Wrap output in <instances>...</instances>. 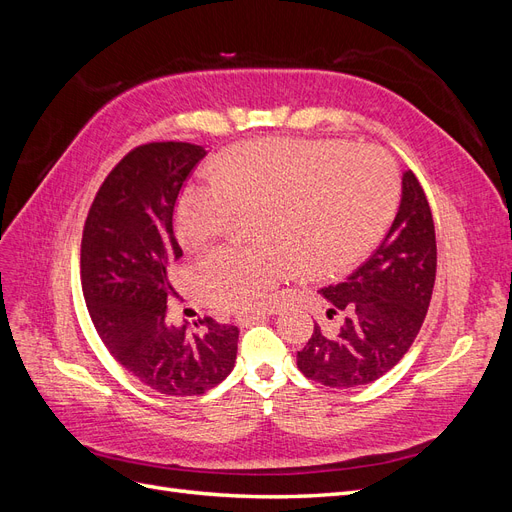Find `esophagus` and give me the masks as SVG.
<instances>
[{
  "instance_id": "1",
  "label": "esophagus",
  "mask_w": 512,
  "mask_h": 512,
  "mask_svg": "<svg viewBox=\"0 0 512 512\" xmlns=\"http://www.w3.org/2000/svg\"><path fill=\"white\" fill-rule=\"evenodd\" d=\"M271 312H250V314H239L237 316V322L241 324V327H250V324H256L258 320L267 318Z\"/></svg>"
}]
</instances>
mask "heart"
I'll list each match as a JSON object with an SVG mask.
<instances>
[{
	"instance_id": "heart-1",
	"label": "heart",
	"mask_w": 512,
	"mask_h": 512,
	"mask_svg": "<svg viewBox=\"0 0 512 512\" xmlns=\"http://www.w3.org/2000/svg\"><path fill=\"white\" fill-rule=\"evenodd\" d=\"M399 200L395 162L376 147L350 143H245L218 177L185 188L175 211L183 247L196 252L224 237L243 211H256V245H226L196 267L203 299L245 312L269 299L294 260L307 275L356 265L389 228Z\"/></svg>"
}]
</instances>
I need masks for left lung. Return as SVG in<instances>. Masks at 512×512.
I'll return each instance as SVG.
<instances>
[{"instance_id":"1","label":"left lung","mask_w":512,"mask_h":512,"mask_svg":"<svg viewBox=\"0 0 512 512\" xmlns=\"http://www.w3.org/2000/svg\"><path fill=\"white\" fill-rule=\"evenodd\" d=\"M436 230L421 183L401 177V203L384 241L346 282L322 288L327 316L342 314L337 329L314 327L297 352L309 380L350 389L378 380L408 352L421 331L436 282Z\"/></svg>"}]
</instances>
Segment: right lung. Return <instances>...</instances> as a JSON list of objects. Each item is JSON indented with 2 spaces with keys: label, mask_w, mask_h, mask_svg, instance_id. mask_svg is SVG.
I'll return each mask as SVG.
<instances>
[{
  "label": "right lung",
  "mask_w": 512,
  "mask_h": 512,
  "mask_svg": "<svg viewBox=\"0 0 512 512\" xmlns=\"http://www.w3.org/2000/svg\"><path fill=\"white\" fill-rule=\"evenodd\" d=\"M207 156L190 143H149L102 183L81 241V282L94 327L134 378L164 395H203L235 367L239 329L213 318L170 322L168 269L183 256L173 230L181 185Z\"/></svg>",
  "instance_id": "add662e5"
}]
</instances>
